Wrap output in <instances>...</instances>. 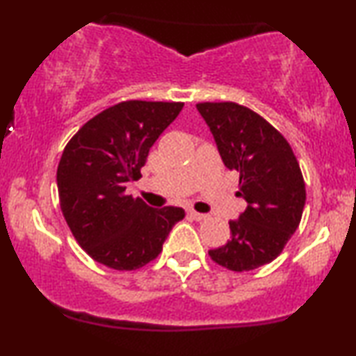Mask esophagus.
I'll list each match as a JSON object with an SVG mask.
<instances>
[{"mask_svg":"<svg viewBox=\"0 0 356 356\" xmlns=\"http://www.w3.org/2000/svg\"><path fill=\"white\" fill-rule=\"evenodd\" d=\"M188 216L191 217L193 220H197V222L206 220V218H207L206 213H201V212H196V211H188Z\"/></svg>","mask_w":356,"mask_h":356,"instance_id":"esophagus-1","label":"esophagus"}]
</instances>
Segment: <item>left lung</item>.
Here are the masks:
<instances>
[{
    "label": "left lung",
    "instance_id": "1",
    "mask_svg": "<svg viewBox=\"0 0 356 356\" xmlns=\"http://www.w3.org/2000/svg\"><path fill=\"white\" fill-rule=\"evenodd\" d=\"M196 108L216 139L227 168L240 173L236 196L245 212L230 220V240L209 251L212 261L243 272L274 261L300 225L306 189L298 160L274 126L235 102H204Z\"/></svg>",
    "mask_w": 356,
    "mask_h": 356
}]
</instances>
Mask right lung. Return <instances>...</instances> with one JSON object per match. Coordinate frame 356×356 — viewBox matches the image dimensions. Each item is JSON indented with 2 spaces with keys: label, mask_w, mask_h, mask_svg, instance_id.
<instances>
[{
  "label": "right lung",
  "mask_w": 356,
  "mask_h": 356,
  "mask_svg": "<svg viewBox=\"0 0 356 356\" xmlns=\"http://www.w3.org/2000/svg\"><path fill=\"white\" fill-rule=\"evenodd\" d=\"M181 102L128 100L87 121L63 150L56 172L61 212L79 246L110 269L154 261L181 207H149L126 194L149 150L183 108Z\"/></svg>",
  "instance_id": "add662e5"
}]
</instances>
